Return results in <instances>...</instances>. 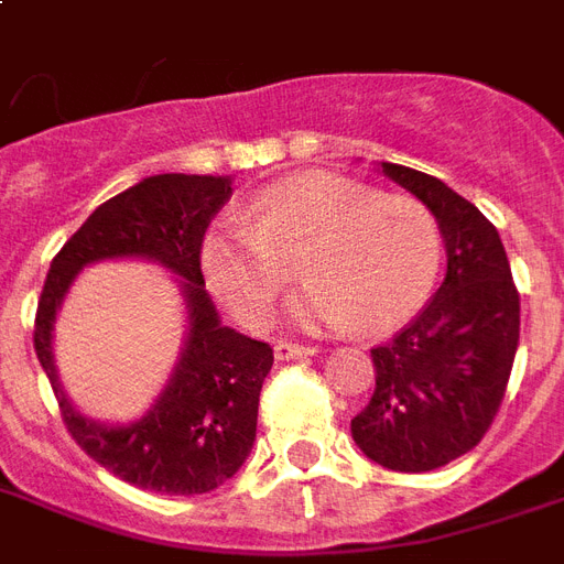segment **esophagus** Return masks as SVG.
I'll return each mask as SVG.
<instances>
[{
	"label": "esophagus",
	"instance_id": "34e87169",
	"mask_svg": "<svg viewBox=\"0 0 564 564\" xmlns=\"http://www.w3.org/2000/svg\"><path fill=\"white\" fill-rule=\"evenodd\" d=\"M313 348L307 345H295V343H278L274 345V357L278 360H304V357H313Z\"/></svg>",
	"mask_w": 564,
	"mask_h": 564
}]
</instances>
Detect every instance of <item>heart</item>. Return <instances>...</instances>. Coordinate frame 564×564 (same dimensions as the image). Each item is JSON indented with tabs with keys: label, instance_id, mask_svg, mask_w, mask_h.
Listing matches in <instances>:
<instances>
[{
	"label": "heart",
	"instance_id": "b5f03b06",
	"mask_svg": "<svg viewBox=\"0 0 564 564\" xmlns=\"http://www.w3.org/2000/svg\"><path fill=\"white\" fill-rule=\"evenodd\" d=\"M202 265L242 322L269 316L299 265L310 281L295 304L301 325L351 322L360 334H386L424 307L442 265V230L415 198L301 172L269 184L242 219L210 230Z\"/></svg>",
	"mask_w": 564,
	"mask_h": 564
}]
</instances>
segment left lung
I'll use <instances>...</instances> for the list:
<instances>
[{"mask_svg":"<svg viewBox=\"0 0 564 564\" xmlns=\"http://www.w3.org/2000/svg\"><path fill=\"white\" fill-rule=\"evenodd\" d=\"M438 221L447 272L427 307L371 348L375 394L351 419L362 454L421 474L468 454L498 415L521 334V301L498 228L433 175L380 163Z\"/></svg>","mask_w":564,"mask_h":564,"instance_id":"left-lung-1","label":"left lung"}]
</instances>
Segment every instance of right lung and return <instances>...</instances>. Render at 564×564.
I'll use <instances>...</instances> for the list:
<instances>
[{
    "instance_id": "obj_1",
    "label": "right lung",
    "mask_w": 564,
    "mask_h": 564,
    "mask_svg": "<svg viewBox=\"0 0 564 564\" xmlns=\"http://www.w3.org/2000/svg\"><path fill=\"white\" fill-rule=\"evenodd\" d=\"M230 198L228 175H152L113 195L66 239L48 265L34 318V351L55 389L66 430L90 459L137 489L204 495L230 480L251 454L260 389L272 348L219 322L204 290L202 242ZM140 256L182 278L188 339L171 383L143 420L105 425L74 410L56 380L51 330L84 264Z\"/></svg>"
}]
</instances>
